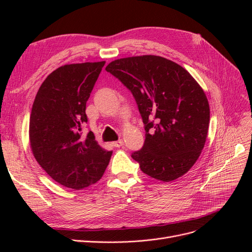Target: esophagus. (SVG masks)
Masks as SVG:
<instances>
[{"label":"esophagus","mask_w":252,"mask_h":252,"mask_svg":"<svg viewBox=\"0 0 252 252\" xmlns=\"http://www.w3.org/2000/svg\"><path fill=\"white\" fill-rule=\"evenodd\" d=\"M112 145H113L114 147H121V146H123V145H124V141L123 140H119L117 142H113Z\"/></svg>","instance_id":"1"}]
</instances>
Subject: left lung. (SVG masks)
Wrapping results in <instances>:
<instances>
[{
    "label": "left lung",
    "mask_w": 252,
    "mask_h": 252,
    "mask_svg": "<svg viewBox=\"0 0 252 252\" xmlns=\"http://www.w3.org/2000/svg\"><path fill=\"white\" fill-rule=\"evenodd\" d=\"M106 71L134 97L145 142L131 158L151 178L170 182L199 158L207 138L210 110L204 90L186 69L158 56L112 61Z\"/></svg>",
    "instance_id": "8db88e82"
}]
</instances>
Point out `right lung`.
I'll list each match as a JSON object with an SVG mask.
<instances>
[{
  "mask_svg": "<svg viewBox=\"0 0 252 252\" xmlns=\"http://www.w3.org/2000/svg\"><path fill=\"white\" fill-rule=\"evenodd\" d=\"M105 62L70 64L52 71L35 95L29 122L32 154L42 168L68 188L82 189L102 178L112 151L103 149L87 123L86 102Z\"/></svg>",
  "mask_w": 252,
  "mask_h": 252,
  "instance_id": "right-lung-1",
  "label": "right lung"
}]
</instances>
